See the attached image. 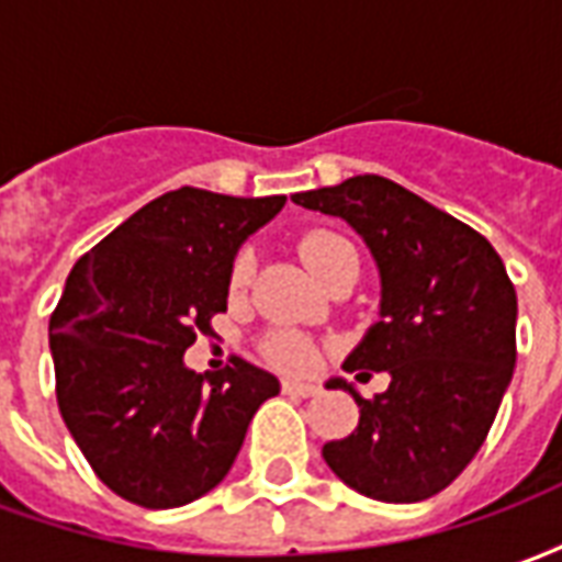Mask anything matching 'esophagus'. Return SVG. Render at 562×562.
<instances>
[{
  "label": "esophagus",
  "instance_id": "34e87169",
  "mask_svg": "<svg viewBox=\"0 0 562 562\" xmlns=\"http://www.w3.org/2000/svg\"><path fill=\"white\" fill-rule=\"evenodd\" d=\"M282 394H292V397H313L318 394L316 385H304V382H282Z\"/></svg>",
  "mask_w": 562,
  "mask_h": 562
}]
</instances>
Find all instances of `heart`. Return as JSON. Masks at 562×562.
Listing matches in <instances>:
<instances>
[{
    "mask_svg": "<svg viewBox=\"0 0 562 562\" xmlns=\"http://www.w3.org/2000/svg\"><path fill=\"white\" fill-rule=\"evenodd\" d=\"M301 256H304L306 268L316 273L318 280H325L330 270L340 265L342 258L358 256L355 246L346 240V237H337V234L328 232H313L306 234L301 240ZM256 273V256L244 249L237 261H234L232 270V289L240 292L249 285ZM265 355L270 358V364H277L285 373H310L318 367V346L304 334H294V330H280V334H270L268 342H265Z\"/></svg>",
    "mask_w": 562,
    "mask_h": 562,
    "instance_id": "1",
    "label": "heart"
}]
</instances>
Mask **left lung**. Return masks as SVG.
Returning <instances> with one entry per match:
<instances>
[{
	"label": "left lung",
	"instance_id": "1",
	"mask_svg": "<svg viewBox=\"0 0 562 562\" xmlns=\"http://www.w3.org/2000/svg\"><path fill=\"white\" fill-rule=\"evenodd\" d=\"M337 216L376 261L379 322L342 361L358 382L389 373L373 401L346 379L358 427L322 458L342 484L382 503H422L467 470L515 370L518 297L482 234L394 180L364 173L292 195Z\"/></svg>",
	"mask_w": 562,
	"mask_h": 562
}]
</instances>
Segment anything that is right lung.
Listing matches in <instances>:
<instances>
[{"label": "right lung", "instance_id": "right-lung-1", "mask_svg": "<svg viewBox=\"0 0 562 562\" xmlns=\"http://www.w3.org/2000/svg\"><path fill=\"white\" fill-rule=\"evenodd\" d=\"M285 195L183 186L149 201L71 268L50 316L56 401L68 434L116 496L186 506L228 475L280 379L232 358L216 376L183 361L225 313L234 256Z\"/></svg>", "mask_w": 562, "mask_h": 562}]
</instances>
